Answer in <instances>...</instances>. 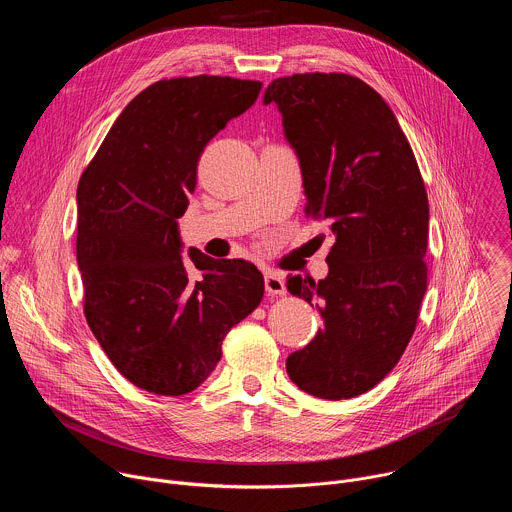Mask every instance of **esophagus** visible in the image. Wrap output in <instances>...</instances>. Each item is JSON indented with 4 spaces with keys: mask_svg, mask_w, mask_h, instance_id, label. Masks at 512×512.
Instances as JSON below:
<instances>
[{
    "mask_svg": "<svg viewBox=\"0 0 512 512\" xmlns=\"http://www.w3.org/2000/svg\"><path fill=\"white\" fill-rule=\"evenodd\" d=\"M265 291L269 296H283L285 294V279L275 271L265 273Z\"/></svg>",
    "mask_w": 512,
    "mask_h": 512,
    "instance_id": "34e87169",
    "label": "esophagus"
}]
</instances>
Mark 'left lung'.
Here are the masks:
<instances>
[{"mask_svg":"<svg viewBox=\"0 0 512 512\" xmlns=\"http://www.w3.org/2000/svg\"><path fill=\"white\" fill-rule=\"evenodd\" d=\"M275 103L302 166L306 216L326 221L328 277H287L324 328L287 356L308 395L340 401L381 383L403 356L427 289L429 204L411 145L383 97L344 72L275 79Z\"/></svg>","mask_w":512,"mask_h":512,"instance_id":"obj_1","label":"left lung"}]
</instances>
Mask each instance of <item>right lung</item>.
Segmentation results:
<instances>
[{"label":"right lung","instance_id":"add662e5","mask_svg":"<svg viewBox=\"0 0 512 512\" xmlns=\"http://www.w3.org/2000/svg\"><path fill=\"white\" fill-rule=\"evenodd\" d=\"M259 91L233 77L158 81L121 111L81 176L85 318L113 367L148 393L178 397L204 383L229 330L263 300L249 261L198 249L184 261L176 223L208 141Z\"/></svg>","mask_w":512,"mask_h":512}]
</instances>
